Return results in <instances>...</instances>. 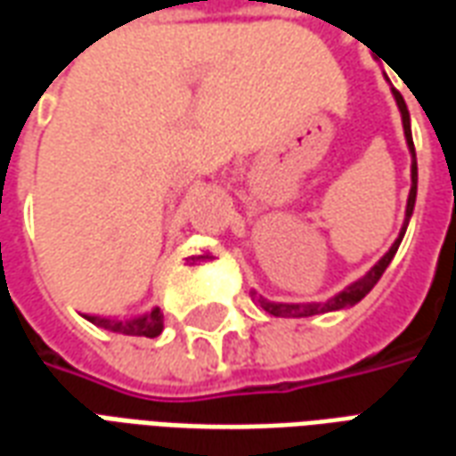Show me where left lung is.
<instances>
[{
	"mask_svg": "<svg viewBox=\"0 0 456 456\" xmlns=\"http://www.w3.org/2000/svg\"><path fill=\"white\" fill-rule=\"evenodd\" d=\"M393 97H395V102H398V110H401L403 117V131H405V141H408V149H411L412 156V166H411V195H408V208H405V222H403V229L398 239L393 241V247L383 254V258L376 264V266L366 273L363 278H359L356 283L352 286H346L339 293V296L330 297L327 303H271V300H264V297H258V303L261 307L271 313V315L276 317H310V315H320V313H330V310H342V307L356 305L359 300H362L369 290H371L376 283H379V278L383 276V271L388 268V264L395 256V251L401 247L403 234H405V229H408V222H411L412 208H415V195H418V160H415V146H412V134H411V114H408V107H405V100H403V94L398 90H393Z\"/></svg>",
	"mask_w": 456,
	"mask_h": 456,
	"instance_id": "obj_1",
	"label": "left lung"
}]
</instances>
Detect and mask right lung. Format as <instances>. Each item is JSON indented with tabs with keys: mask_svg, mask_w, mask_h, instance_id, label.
I'll list each match as a JSON object with an SVG mask.
<instances>
[{
	"mask_svg": "<svg viewBox=\"0 0 456 456\" xmlns=\"http://www.w3.org/2000/svg\"><path fill=\"white\" fill-rule=\"evenodd\" d=\"M93 325L104 327L110 332H119V335L131 337H159L163 332V313L159 307H153L151 313L141 317H129V320H110V317H94L85 315Z\"/></svg>",
	"mask_w": 456,
	"mask_h": 456,
	"instance_id": "right-lung-1",
	"label": "right lung"
}]
</instances>
